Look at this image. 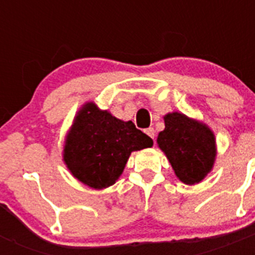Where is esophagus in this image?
Masks as SVG:
<instances>
[{"label": "esophagus", "instance_id": "esophagus-1", "mask_svg": "<svg viewBox=\"0 0 255 255\" xmlns=\"http://www.w3.org/2000/svg\"><path fill=\"white\" fill-rule=\"evenodd\" d=\"M145 134L148 135V136H150V138L153 139V140H154V136H155V131H154V129H153V128H148L147 130H145Z\"/></svg>", "mask_w": 255, "mask_h": 255}]
</instances>
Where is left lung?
<instances>
[{"mask_svg": "<svg viewBox=\"0 0 255 255\" xmlns=\"http://www.w3.org/2000/svg\"><path fill=\"white\" fill-rule=\"evenodd\" d=\"M176 176L188 185L202 181L216 158L215 135L203 124L173 112L164 116V130L157 138Z\"/></svg>", "mask_w": 255, "mask_h": 255, "instance_id": "1", "label": "left lung"}]
</instances>
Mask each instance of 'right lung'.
<instances>
[{
    "instance_id": "1",
    "label": "right lung",
    "mask_w": 255,
    "mask_h": 255,
    "mask_svg": "<svg viewBox=\"0 0 255 255\" xmlns=\"http://www.w3.org/2000/svg\"><path fill=\"white\" fill-rule=\"evenodd\" d=\"M152 145V139L131 121L124 123L88 103L67 135L64 161L79 181L105 189L120 177L131 152Z\"/></svg>"
}]
</instances>
